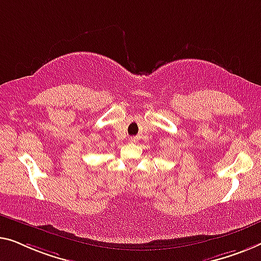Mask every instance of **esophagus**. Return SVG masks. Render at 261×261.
I'll return each mask as SVG.
<instances>
[{
  "label": "esophagus",
  "instance_id": "34e87169",
  "mask_svg": "<svg viewBox=\"0 0 261 261\" xmlns=\"http://www.w3.org/2000/svg\"><path fill=\"white\" fill-rule=\"evenodd\" d=\"M131 141H132V142H135V138H134V139H131Z\"/></svg>",
  "mask_w": 261,
  "mask_h": 261
}]
</instances>
